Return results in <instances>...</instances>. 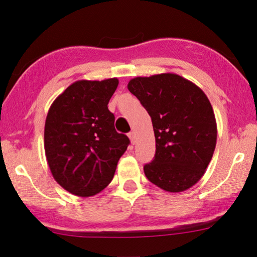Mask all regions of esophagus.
Here are the masks:
<instances>
[{
	"label": "esophagus",
	"instance_id": "esophagus-1",
	"mask_svg": "<svg viewBox=\"0 0 257 257\" xmlns=\"http://www.w3.org/2000/svg\"><path fill=\"white\" fill-rule=\"evenodd\" d=\"M128 136H129L130 142H132V144L134 145L135 143H136V135H135V133H134V132H130V133L128 134Z\"/></svg>",
	"mask_w": 257,
	"mask_h": 257
}]
</instances>
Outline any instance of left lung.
<instances>
[{
  "mask_svg": "<svg viewBox=\"0 0 257 257\" xmlns=\"http://www.w3.org/2000/svg\"><path fill=\"white\" fill-rule=\"evenodd\" d=\"M128 89L153 123L156 151L144 165L146 178L170 193L193 187L205 173L216 144V121L207 96L176 73L136 77Z\"/></svg>",
  "mask_w": 257,
  "mask_h": 257,
  "instance_id": "obj_1",
  "label": "left lung"
}]
</instances>
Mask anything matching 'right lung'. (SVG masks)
<instances>
[{
	"label": "right lung",
	"instance_id": "obj_1",
	"mask_svg": "<svg viewBox=\"0 0 257 257\" xmlns=\"http://www.w3.org/2000/svg\"><path fill=\"white\" fill-rule=\"evenodd\" d=\"M119 80H78L47 113L45 155L52 176L76 196L89 197L110 184L129 138L116 133L107 104Z\"/></svg>",
	"mask_w": 257,
	"mask_h": 257
}]
</instances>
